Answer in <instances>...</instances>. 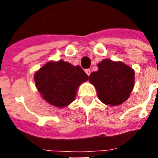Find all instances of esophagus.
<instances>
[{"label":"esophagus","instance_id":"obj_1","mask_svg":"<svg viewBox=\"0 0 158 158\" xmlns=\"http://www.w3.org/2000/svg\"><path fill=\"white\" fill-rule=\"evenodd\" d=\"M85 73H86V74H87V75L89 76V74H90V73H91V71H90V69H86Z\"/></svg>","mask_w":158,"mask_h":158}]
</instances>
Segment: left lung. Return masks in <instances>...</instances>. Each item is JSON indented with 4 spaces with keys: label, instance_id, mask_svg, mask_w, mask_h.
<instances>
[{
    "label": "left lung",
    "instance_id": "1",
    "mask_svg": "<svg viewBox=\"0 0 158 158\" xmlns=\"http://www.w3.org/2000/svg\"><path fill=\"white\" fill-rule=\"evenodd\" d=\"M98 70L90 73L89 81L95 85L99 99L110 106H118L130 96L135 83V71L122 62L104 59Z\"/></svg>",
    "mask_w": 158,
    "mask_h": 158
}]
</instances>
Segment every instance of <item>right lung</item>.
<instances>
[{"instance_id": "obj_1", "label": "right lung", "mask_w": 158, "mask_h": 158, "mask_svg": "<svg viewBox=\"0 0 158 158\" xmlns=\"http://www.w3.org/2000/svg\"><path fill=\"white\" fill-rule=\"evenodd\" d=\"M89 79L80 66H73L60 60L48 62L35 73V82L43 99L59 108L73 102L76 91Z\"/></svg>"}]
</instances>
